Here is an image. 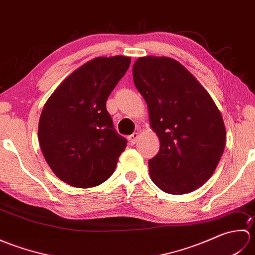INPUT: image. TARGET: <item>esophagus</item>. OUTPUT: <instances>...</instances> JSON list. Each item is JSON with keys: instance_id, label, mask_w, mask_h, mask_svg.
<instances>
[{"instance_id": "obj_1", "label": "esophagus", "mask_w": 255, "mask_h": 255, "mask_svg": "<svg viewBox=\"0 0 255 255\" xmlns=\"http://www.w3.org/2000/svg\"><path fill=\"white\" fill-rule=\"evenodd\" d=\"M138 137H139L138 132H133L132 134H130V136L128 137L129 143H130V144H134V143H136V142H137V139H138Z\"/></svg>"}]
</instances>
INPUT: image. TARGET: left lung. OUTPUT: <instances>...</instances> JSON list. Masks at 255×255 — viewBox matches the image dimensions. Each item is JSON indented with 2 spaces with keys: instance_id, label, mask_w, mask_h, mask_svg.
<instances>
[{
  "instance_id": "1",
  "label": "left lung",
  "mask_w": 255,
  "mask_h": 255,
  "mask_svg": "<svg viewBox=\"0 0 255 255\" xmlns=\"http://www.w3.org/2000/svg\"><path fill=\"white\" fill-rule=\"evenodd\" d=\"M132 77L160 140L158 154L149 160L151 180L169 194L195 191L213 175L224 153L220 111L196 78L172 58H139Z\"/></svg>"
}]
</instances>
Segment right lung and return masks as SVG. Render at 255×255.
<instances>
[{"label": "right lung", "instance_id": "add662e5", "mask_svg": "<svg viewBox=\"0 0 255 255\" xmlns=\"http://www.w3.org/2000/svg\"><path fill=\"white\" fill-rule=\"evenodd\" d=\"M131 59L99 57L75 70L42 108L38 139L48 165L69 185L88 188L116 169L127 140L118 134L106 101Z\"/></svg>", "mask_w": 255, "mask_h": 255}]
</instances>
